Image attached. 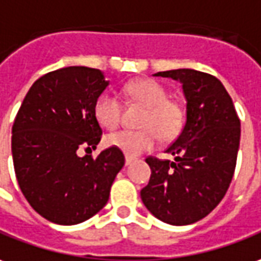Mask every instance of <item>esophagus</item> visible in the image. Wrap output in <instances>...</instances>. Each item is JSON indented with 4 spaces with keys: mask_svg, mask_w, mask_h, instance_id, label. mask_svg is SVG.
<instances>
[{
    "mask_svg": "<svg viewBox=\"0 0 261 261\" xmlns=\"http://www.w3.org/2000/svg\"><path fill=\"white\" fill-rule=\"evenodd\" d=\"M132 163H134V159H132V158H129V156H126V159H125V165L129 166V165H132Z\"/></svg>",
    "mask_w": 261,
    "mask_h": 261,
    "instance_id": "obj_1",
    "label": "esophagus"
}]
</instances>
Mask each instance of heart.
Instances as JSON below:
<instances>
[{"label":"heart","mask_w":261,"mask_h":261,"mask_svg":"<svg viewBox=\"0 0 261 261\" xmlns=\"http://www.w3.org/2000/svg\"><path fill=\"white\" fill-rule=\"evenodd\" d=\"M125 92L129 98L148 108L142 119L143 129H120L107 135L105 143L108 146L119 149L127 156L135 158L153 149L161 141L159 134L166 139L179 134L183 120L182 108L168 99V92L159 82L152 79H139L127 84ZM93 111L98 122L107 129H113L119 123L122 112L120 102L112 92L100 93Z\"/></svg>","instance_id":"obj_1"}]
</instances>
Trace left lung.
Returning <instances> with one entry per match:
<instances>
[{
	"instance_id": "obj_1",
	"label": "left lung",
	"mask_w": 261,
	"mask_h": 261,
	"mask_svg": "<svg viewBox=\"0 0 261 261\" xmlns=\"http://www.w3.org/2000/svg\"><path fill=\"white\" fill-rule=\"evenodd\" d=\"M153 76L182 85L186 120L166 149L173 161L146 159L152 175L141 197L156 219L186 226L207 216L226 195L236 168L240 120L223 84L209 73L182 68Z\"/></svg>"
}]
</instances>
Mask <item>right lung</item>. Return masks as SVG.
Instances as JSON below:
<instances>
[{
    "instance_id": "add662e5",
    "label": "right lung",
    "mask_w": 261,
    "mask_h": 261,
    "mask_svg": "<svg viewBox=\"0 0 261 261\" xmlns=\"http://www.w3.org/2000/svg\"><path fill=\"white\" fill-rule=\"evenodd\" d=\"M109 85L99 69L66 66L37 79L12 126V161L21 192L32 209L52 223L71 226L96 215L125 165L116 148L98 158L102 129L95 102Z\"/></svg>"
}]
</instances>
